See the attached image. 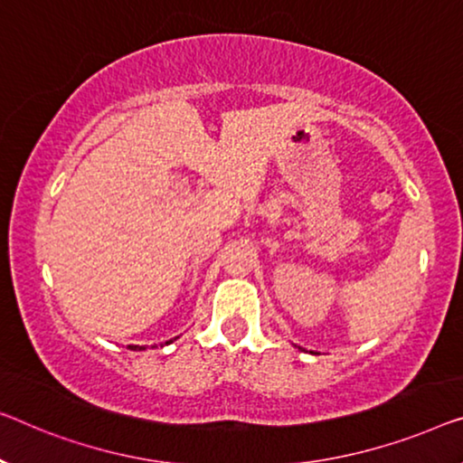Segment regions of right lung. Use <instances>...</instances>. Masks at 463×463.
<instances>
[{
  "mask_svg": "<svg viewBox=\"0 0 463 463\" xmlns=\"http://www.w3.org/2000/svg\"><path fill=\"white\" fill-rule=\"evenodd\" d=\"M168 343H172V341H168ZM128 349H145V347H139V345H128Z\"/></svg>",
  "mask_w": 463,
  "mask_h": 463,
  "instance_id": "right-lung-1",
  "label": "right lung"
}]
</instances>
